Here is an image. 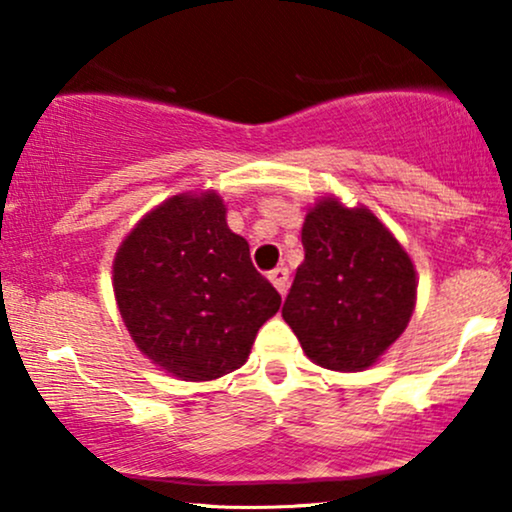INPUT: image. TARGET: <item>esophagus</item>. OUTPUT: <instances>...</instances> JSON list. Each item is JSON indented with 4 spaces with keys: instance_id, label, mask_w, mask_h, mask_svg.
I'll return each mask as SVG.
<instances>
[{
    "instance_id": "34e87169",
    "label": "esophagus",
    "mask_w": 512,
    "mask_h": 512,
    "mask_svg": "<svg viewBox=\"0 0 512 512\" xmlns=\"http://www.w3.org/2000/svg\"><path fill=\"white\" fill-rule=\"evenodd\" d=\"M269 281H272V284L276 286V291L284 296V293L289 291V269H286V267L272 269V272H269Z\"/></svg>"
}]
</instances>
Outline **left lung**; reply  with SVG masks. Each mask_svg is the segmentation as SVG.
<instances>
[{
    "mask_svg": "<svg viewBox=\"0 0 512 512\" xmlns=\"http://www.w3.org/2000/svg\"><path fill=\"white\" fill-rule=\"evenodd\" d=\"M305 260L281 315L305 356L330 370H363L407 327L416 272L368 209L322 199L303 223Z\"/></svg>",
    "mask_w": 512,
    "mask_h": 512,
    "instance_id": "8db88e82",
    "label": "left lung"
}]
</instances>
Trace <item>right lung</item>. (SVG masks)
<instances>
[{"label":"right lung","instance_id":"add662e5","mask_svg":"<svg viewBox=\"0 0 512 512\" xmlns=\"http://www.w3.org/2000/svg\"><path fill=\"white\" fill-rule=\"evenodd\" d=\"M113 286L134 342L180 380L243 366L281 305L214 192L178 195L146 214L117 250Z\"/></svg>","mask_w":512,"mask_h":512}]
</instances>
